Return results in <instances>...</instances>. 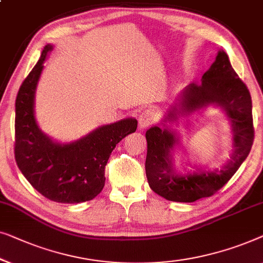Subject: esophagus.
<instances>
[{"label": "esophagus", "mask_w": 263, "mask_h": 263, "mask_svg": "<svg viewBox=\"0 0 263 263\" xmlns=\"http://www.w3.org/2000/svg\"><path fill=\"white\" fill-rule=\"evenodd\" d=\"M155 121V112L151 109H145L143 110L142 113L139 114L138 117V127L142 130V128H146L150 126Z\"/></svg>", "instance_id": "34e87169"}]
</instances>
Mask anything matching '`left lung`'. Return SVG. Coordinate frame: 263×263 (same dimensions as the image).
<instances>
[{
    "label": "left lung",
    "mask_w": 263,
    "mask_h": 263,
    "mask_svg": "<svg viewBox=\"0 0 263 263\" xmlns=\"http://www.w3.org/2000/svg\"><path fill=\"white\" fill-rule=\"evenodd\" d=\"M211 105L224 110L234 132V151L220 170L199 169L181 175L173 163V150L179 145L175 132L164 125V128L154 126L145 133L147 182L155 193L167 200L193 202L211 197L231 179L250 153L254 142L251 96L224 51H218L216 61L202 75L200 84L191 83L181 91L179 102L172 107L165 119L176 120L177 116H188Z\"/></svg>",
    "instance_id": "1"
}]
</instances>
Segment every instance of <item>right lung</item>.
Here are the masks:
<instances>
[{"label": "right lung", "instance_id": "add662e5", "mask_svg": "<svg viewBox=\"0 0 263 263\" xmlns=\"http://www.w3.org/2000/svg\"><path fill=\"white\" fill-rule=\"evenodd\" d=\"M52 45L22 82L15 101V161L33 188L50 200L77 204L94 199L105 186V167L114 147L137 130L127 118L103 125L76 142L61 144L42 132L34 117V96L40 73Z\"/></svg>", "mask_w": 263, "mask_h": 263}]
</instances>
